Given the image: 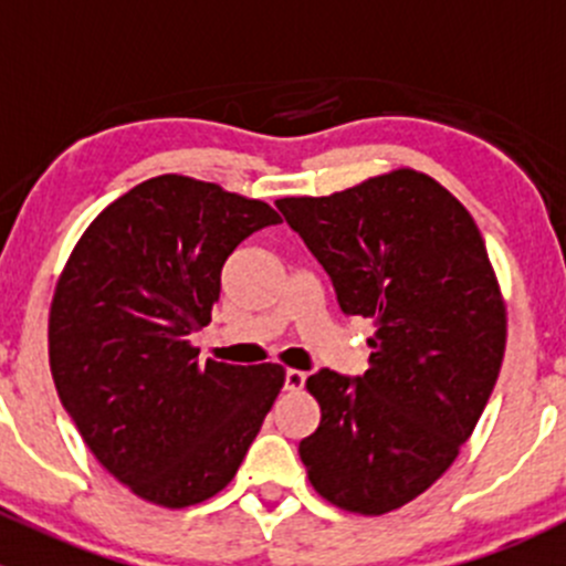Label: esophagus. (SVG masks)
Wrapping results in <instances>:
<instances>
[{
  "mask_svg": "<svg viewBox=\"0 0 566 566\" xmlns=\"http://www.w3.org/2000/svg\"><path fill=\"white\" fill-rule=\"evenodd\" d=\"M306 384V373H301V369H287L284 373V389L287 391H301Z\"/></svg>",
  "mask_w": 566,
  "mask_h": 566,
  "instance_id": "obj_1",
  "label": "esophagus"
}]
</instances>
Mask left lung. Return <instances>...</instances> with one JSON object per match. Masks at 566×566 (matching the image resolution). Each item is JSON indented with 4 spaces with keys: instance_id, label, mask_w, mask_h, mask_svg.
I'll return each instance as SVG.
<instances>
[{
    "instance_id": "obj_1",
    "label": "left lung",
    "mask_w": 566,
    "mask_h": 566,
    "mask_svg": "<svg viewBox=\"0 0 566 566\" xmlns=\"http://www.w3.org/2000/svg\"><path fill=\"white\" fill-rule=\"evenodd\" d=\"M276 208L339 310L375 323L367 373L306 380L319 427L301 462L339 510H399L452 465L499 380L506 317L488 249L458 199L413 169Z\"/></svg>"
}]
</instances>
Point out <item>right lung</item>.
<instances>
[{
    "mask_svg": "<svg viewBox=\"0 0 566 566\" xmlns=\"http://www.w3.org/2000/svg\"><path fill=\"white\" fill-rule=\"evenodd\" d=\"M279 221L260 199L161 175L73 249L51 304V375L90 452L139 499L180 510L224 490L282 389L279 364H202L191 345L227 256Z\"/></svg>",
    "mask_w": 566,
    "mask_h": 566,
    "instance_id": "right-lung-1",
    "label": "right lung"
}]
</instances>
